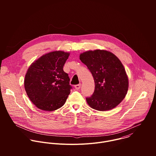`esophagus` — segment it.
Returning <instances> with one entry per match:
<instances>
[{
    "mask_svg": "<svg viewBox=\"0 0 156 156\" xmlns=\"http://www.w3.org/2000/svg\"><path fill=\"white\" fill-rule=\"evenodd\" d=\"M75 89H76V90H80L81 87V84H78L75 85Z\"/></svg>",
    "mask_w": 156,
    "mask_h": 156,
    "instance_id": "obj_1",
    "label": "esophagus"
}]
</instances>
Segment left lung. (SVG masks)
<instances>
[{"label": "left lung", "instance_id": "left-lung-1", "mask_svg": "<svg viewBox=\"0 0 156 156\" xmlns=\"http://www.w3.org/2000/svg\"><path fill=\"white\" fill-rule=\"evenodd\" d=\"M80 59L92 73L95 83L93 94L86 98L88 105L99 111L117 106L128 88V76L120 60L104 50L85 52L80 54Z\"/></svg>", "mask_w": 156, "mask_h": 156}]
</instances>
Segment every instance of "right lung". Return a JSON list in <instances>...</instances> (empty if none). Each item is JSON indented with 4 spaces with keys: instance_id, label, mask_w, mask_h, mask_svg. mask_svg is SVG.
<instances>
[{
    "instance_id": "obj_1",
    "label": "right lung",
    "mask_w": 156,
    "mask_h": 156,
    "mask_svg": "<svg viewBox=\"0 0 156 156\" xmlns=\"http://www.w3.org/2000/svg\"><path fill=\"white\" fill-rule=\"evenodd\" d=\"M69 55L63 51L51 52L29 67L24 81L25 91L39 109L53 111L65 103L72 88L69 75L63 70Z\"/></svg>"
}]
</instances>
